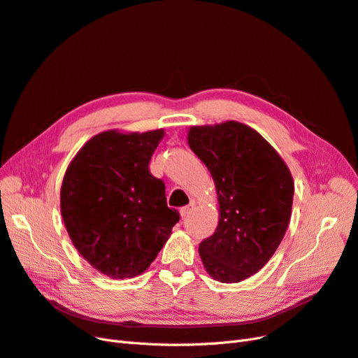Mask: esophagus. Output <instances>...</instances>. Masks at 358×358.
Here are the masks:
<instances>
[{
  "label": "esophagus",
  "mask_w": 358,
  "mask_h": 358,
  "mask_svg": "<svg viewBox=\"0 0 358 358\" xmlns=\"http://www.w3.org/2000/svg\"><path fill=\"white\" fill-rule=\"evenodd\" d=\"M192 208H194V204H192V203H191V204H188V206H183V208H180L179 213H180L182 218H185V216H188V213L192 210Z\"/></svg>",
  "instance_id": "34e87169"
}]
</instances>
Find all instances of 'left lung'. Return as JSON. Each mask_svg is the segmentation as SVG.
Instances as JSON below:
<instances>
[{
    "mask_svg": "<svg viewBox=\"0 0 358 358\" xmlns=\"http://www.w3.org/2000/svg\"><path fill=\"white\" fill-rule=\"evenodd\" d=\"M188 145L210 171L220 203L218 227L199 248L201 262L220 282H241L263 268L284 239L292 176L273 146L241 122L191 127Z\"/></svg>",
    "mask_w": 358,
    "mask_h": 358,
    "instance_id": "8db88e82",
    "label": "left lung"
}]
</instances>
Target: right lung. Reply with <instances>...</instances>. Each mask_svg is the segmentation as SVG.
<instances>
[{
  "label": "right lung",
  "instance_id": "1",
  "mask_svg": "<svg viewBox=\"0 0 358 358\" xmlns=\"http://www.w3.org/2000/svg\"><path fill=\"white\" fill-rule=\"evenodd\" d=\"M164 129H110L83 145L64 175L61 215L73 245L112 279L134 278L150 266L179 221L166 185L149 161Z\"/></svg>",
  "mask_w": 358,
  "mask_h": 358
}]
</instances>
